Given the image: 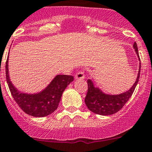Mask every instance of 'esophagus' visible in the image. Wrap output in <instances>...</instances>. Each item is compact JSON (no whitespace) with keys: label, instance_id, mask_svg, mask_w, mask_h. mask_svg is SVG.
Returning <instances> with one entry per match:
<instances>
[{"label":"esophagus","instance_id":"34e87169","mask_svg":"<svg viewBox=\"0 0 152 152\" xmlns=\"http://www.w3.org/2000/svg\"><path fill=\"white\" fill-rule=\"evenodd\" d=\"M75 80H83L85 78L84 72H78L75 76Z\"/></svg>","mask_w":152,"mask_h":152}]
</instances>
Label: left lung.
I'll return each instance as SVG.
<instances>
[{"label":"left lung","instance_id":"obj_1","mask_svg":"<svg viewBox=\"0 0 152 152\" xmlns=\"http://www.w3.org/2000/svg\"><path fill=\"white\" fill-rule=\"evenodd\" d=\"M133 48L134 49L137 56L140 61L139 69L135 82L126 91L118 94H109L103 92L100 88L95 86L93 81L88 79L87 80L88 92L86 96L85 103L91 112L103 116L113 115L124 107V105L127 103L129 99L132 95L135 87L139 81L140 74V60L136 43H134Z\"/></svg>","mask_w":152,"mask_h":152}]
</instances>
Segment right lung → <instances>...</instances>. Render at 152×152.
<instances>
[{"instance_id": "add662e5", "label": "right lung", "mask_w": 152, "mask_h": 152, "mask_svg": "<svg viewBox=\"0 0 152 152\" xmlns=\"http://www.w3.org/2000/svg\"><path fill=\"white\" fill-rule=\"evenodd\" d=\"M6 76L11 94L20 109L27 115L43 118L53 113L59 105L63 92L74 80L73 76L58 75L46 88L36 93H27L18 89L10 80L9 56L6 64Z\"/></svg>"}]
</instances>
